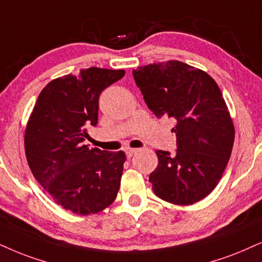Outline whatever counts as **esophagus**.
Segmentation results:
<instances>
[{"label": "esophagus", "instance_id": "obj_1", "mask_svg": "<svg viewBox=\"0 0 262 262\" xmlns=\"http://www.w3.org/2000/svg\"><path fill=\"white\" fill-rule=\"evenodd\" d=\"M137 152H138V148H130V147H129V148H127V150H125V155H127L128 158H130L132 156H133L134 154H137Z\"/></svg>", "mask_w": 262, "mask_h": 262}]
</instances>
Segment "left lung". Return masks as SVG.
I'll use <instances>...</instances> for the list:
<instances>
[{
	"label": "left lung",
	"instance_id": "left-lung-1",
	"mask_svg": "<svg viewBox=\"0 0 262 262\" xmlns=\"http://www.w3.org/2000/svg\"><path fill=\"white\" fill-rule=\"evenodd\" d=\"M135 83L148 108L177 121V154L158 150L150 174L155 194L178 205L203 200L219 184L234 141V125L216 82L178 60L140 66Z\"/></svg>",
	"mask_w": 262,
	"mask_h": 262
}]
</instances>
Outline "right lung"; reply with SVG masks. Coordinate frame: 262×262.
<instances>
[{
	"label": "right lung",
	"mask_w": 262,
	"mask_h": 262,
	"mask_svg": "<svg viewBox=\"0 0 262 262\" xmlns=\"http://www.w3.org/2000/svg\"><path fill=\"white\" fill-rule=\"evenodd\" d=\"M124 74L89 68L53 79L39 93L26 124L30 169L55 203L74 214H97L117 196L124 152L89 148L82 141L98 123L101 92Z\"/></svg>",
	"instance_id": "1"
}]
</instances>
